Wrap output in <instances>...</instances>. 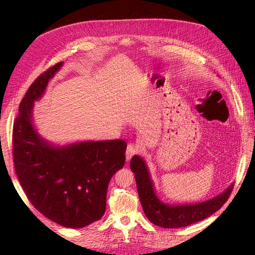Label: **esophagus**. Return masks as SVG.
<instances>
[{
	"label": "esophagus",
	"instance_id": "1",
	"mask_svg": "<svg viewBox=\"0 0 255 255\" xmlns=\"http://www.w3.org/2000/svg\"><path fill=\"white\" fill-rule=\"evenodd\" d=\"M139 152V146L135 143H129L127 145V150H126V159L129 160L131 159L132 156L136 155Z\"/></svg>",
	"mask_w": 255,
	"mask_h": 255
}]
</instances>
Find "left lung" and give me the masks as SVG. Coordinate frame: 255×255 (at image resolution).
Instances as JSON below:
<instances>
[{
    "mask_svg": "<svg viewBox=\"0 0 255 255\" xmlns=\"http://www.w3.org/2000/svg\"><path fill=\"white\" fill-rule=\"evenodd\" d=\"M130 168L134 172L140 203L148 218L153 224L164 229H178L204 220L217 212L229 199L234 184L221 194L192 205H167L160 200L155 192L153 182L143 159L134 155L130 161Z\"/></svg>",
    "mask_w": 255,
    "mask_h": 255,
    "instance_id": "1",
    "label": "left lung"
}]
</instances>
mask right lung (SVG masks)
<instances>
[{"instance_id":"add662e5","label":"right lung","mask_w":255,"mask_h":255,"mask_svg":"<svg viewBox=\"0 0 255 255\" xmlns=\"http://www.w3.org/2000/svg\"><path fill=\"white\" fill-rule=\"evenodd\" d=\"M63 62L39 75L22 98L12 133L13 162L32 205L51 221L82 229L103 216L110 181L125 164L123 139L53 145L33 125L34 102Z\"/></svg>"}]
</instances>
